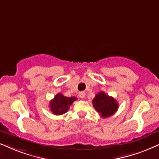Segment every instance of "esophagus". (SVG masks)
Segmentation results:
<instances>
[{
	"instance_id": "1",
	"label": "esophagus",
	"mask_w": 159,
	"mask_h": 159,
	"mask_svg": "<svg viewBox=\"0 0 159 159\" xmlns=\"http://www.w3.org/2000/svg\"><path fill=\"white\" fill-rule=\"evenodd\" d=\"M79 97L81 98V99H83V98H85V95H86V94H85V92H79Z\"/></svg>"
}]
</instances>
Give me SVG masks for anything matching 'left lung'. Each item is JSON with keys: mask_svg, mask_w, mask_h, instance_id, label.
<instances>
[{"mask_svg": "<svg viewBox=\"0 0 159 159\" xmlns=\"http://www.w3.org/2000/svg\"><path fill=\"white\" fill-rule=\"evenodd\" d=\"M92 105L103 118H107L115 113L118 109V103L105 92H100L92 100Z\"/></svg>", "mask_w": 159, "mask_h": 159, "instance_id": "1", "label": "left lung"}]
</instances>
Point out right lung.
<instances>
[{"instance_id":"1","label":"right lung","mask_w":159,"mask_h":159,"mask_svg":"<svg viewBox=\"0 0 159 159\" xmlns=\"http://www.w3.org/2000/svg\"><path fill=\"white\" fill-rule=\"evenodd\" d=\"M76 100L75 97L67 98L59 93L50 102V110L56 115H61L68 111L70 106Z\"/></svg>"}]
</instances>
